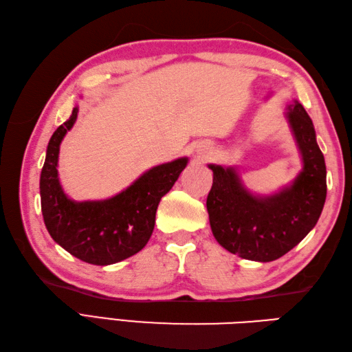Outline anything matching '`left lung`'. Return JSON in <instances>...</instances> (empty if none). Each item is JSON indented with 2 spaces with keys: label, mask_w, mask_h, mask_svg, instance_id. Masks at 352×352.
Listing matches in <instances>:
<instances>
[{
  "label": "left lung",
  "mask_w": 352,
  "mask_h": 352,
  "mask_svg": "<svg viewBox=\"0 0 352 352\" xmlns=\"http://www.w3.org/2000/svg\"><path fill=\"white\" fill-rule=\"evenodd\" d=\"M287 118L304 162L289 188L272 197H254L233 168L208 164L213 184L207 212L213 236L227 251L246 260L272 261L284 256L316 226L325 204L327 168L311 119L300 102L289 106Z\"/></svg>",
  "instance_id": "obj_1"
}]
</instances>
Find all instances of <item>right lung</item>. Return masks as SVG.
Listing matches in <instances>:
<instances>
[{
    "label": "right lung",
    "mask_w": 352,
    "mask_h": 352,
    "mask_svg": "<svg viewBox=\"0 0 352 352\" xmlns=\"http://www.w3.org/2000/svg\"><path fill=\"white\" fill-rule=\"evenodd\" d=\"M77 113L78 107L50 139L41 172L43 222L51 237L74 257L91 265H113L134 256L148 243L160 199L175 184L188 159L146 170L129 189L110 199L76 203L62 190L57 160L62 140Z\"/></svg>",
    "instance_id": "add662e5"
}]
</instances>
